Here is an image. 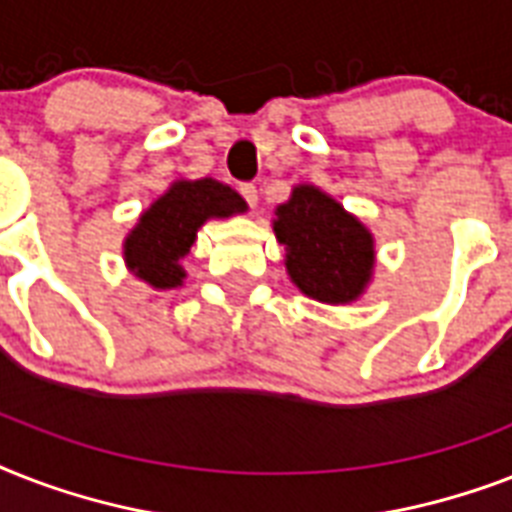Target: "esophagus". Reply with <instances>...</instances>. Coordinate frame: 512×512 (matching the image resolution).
<instances>
[{
	"label": "esophagus",
	"instance_id": "obj_1",
	"mask_svg": "<svg viewBox=\"0 0 512 512\" xmlns=\"http://www.w3.org/2000/svg\"><path fill=\"white\" fill-rule=\"evenodd\" d=\"M239 193H241V199L247 201L249 207L255 209L257 207V188L252 183H241L239 185Z\"/></svg>",
	"mask_w": 512,
	"mask_h": 512
}]
</instances>
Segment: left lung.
<instances>
[{"mask_svg": "<svg viewBox=\"0 0 512 512\" xmlns=\"http://www.w3.org/2000/svg\"><path fill=\"white\" fill-rule=\"evenodd\" d=\"M273 231L300 292L321 303H350L364 292L374 268L372 233L332 196L297 185L276 209Z\"/></svg>", "mask_w": 512, "mask_h": 512, "instance_id": "obj_1", "label": "left lung"}]
</instances>
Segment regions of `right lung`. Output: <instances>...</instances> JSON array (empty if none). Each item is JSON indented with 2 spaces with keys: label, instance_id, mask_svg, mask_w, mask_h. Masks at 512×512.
Wrapping results in <instances>:
<instances>
[{
  "label": "right lung",
  "instance_id": "right-lung-1",
  "mask_svg": "<svg viewBox=\"0 0 512 512\" xmlns=\"http://www.w3.org/2000/svg\"><path fill=\"white\" fill-rule=\"evenodd\" d=\"M247 204L239 193L212 177L180 180L140 215V223L124 241V260L138 279L156 289L180 287L185 271L180 268L196 231L207 217H231Z\"/></svg>",
  "mask_w": 512,
  "mask_h": 512
}]
</instances>
